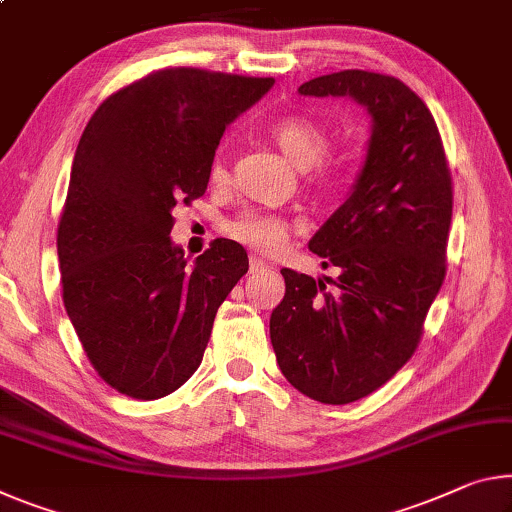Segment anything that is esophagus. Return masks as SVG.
<instances>
[{"label": "esophagus", "mask_w": 512, "mask_h": 512, "mask_svg": "<svg viewBox=\"0 0 512 512\" xmlns=\"http://www.w3.org/2000/svg\"><path fill=\"white\" fill-rule=\"evenodd\" d=\"M269 269H271V264L266 262V259L250 257V273H264V271H269Z\"/></svg>", "instance_id": "obj_1"}]
</instances>
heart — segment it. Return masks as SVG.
<instances>
[{"mask_svg": "<svg viewBox=\"0 0 512 512\" xmlns=\"http://www.w3.org/2000/svg\"><path fill=\"white\" fill-rule=\"evenodd\" d=\"M271 139L298 168H303L305 182L312 189L326 191L337 184L342 175V164L328 154L330 129L321 120L303 116V113H291L271 125ZM209 175L214 182L227 180V157L223 148L216 150ZM294 227L296 225L289 218L280 214L246 209L225 223V234L259 253H275L285 246Z\"/></svg>", "mask_w": 512, "mask_h": 512, "instance_id": "1", "label": "heart"}]
</instances>
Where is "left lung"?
Returning <instances> with one entry per match:
<instances>
[{"instance_id":"1","label":"left lung","mask_w":512,"mask_h":512,"mask_svg":"<svg viewBox=\"0 0 512 512\" xmlns=\"http://www.w3.org/2000/svg\"><path fill=\"white\" fill-rule=\"evenodd\" d=\"M298 91L351 95L373 118L353 193L310 241L323 269L337 266V280L282 269L285 298L271 314V344L289 383L344 405L383 387L417 351L446 275L451 170L431 111L401 79L342 70Z\"/></svg>"}]
</instances>
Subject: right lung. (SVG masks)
<instances>
[{
    "label": "right lung",
    "mask_w": 512,
    "mask_h": 512,
    "mask_svg": "<svg viewBox=\"0 0 512 512\" xmlns=\"http://www.w3.org/2000/svg\"><path fill=\"white\" fill-rule=\"evenodd\" d=\"M271 86L161 68L111 93L81 134L56 232L63 305L97 376L129 399H161L193 376L248 271L230 239L186 266L170 230L175 205L205 196L225 127Z\"/></svg>",
    "instance_id": "obj_1"
}]
</instances>
